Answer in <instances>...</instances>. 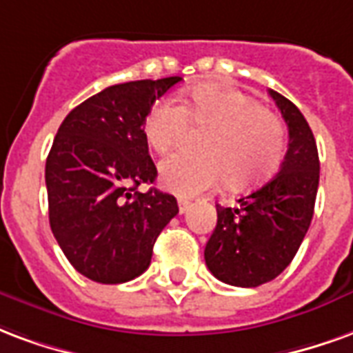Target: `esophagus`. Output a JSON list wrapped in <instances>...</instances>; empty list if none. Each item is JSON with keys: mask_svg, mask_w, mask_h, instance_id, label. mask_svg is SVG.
<instances>
[{"mask_svg": "<svg viewBox=\"0 0 353 353\" xmlns=\"http://www.w3.org/2000/svg\"><path fill=\"white\" fill-rule=\"evenodd\" d=\"M192 207V201L190 199H184V197H180L179 199V210H180V214H184L186 212L188 208Z\"/></svg>", "mask_w": 353, "mask_h": 353, "instance_id": "34e87169", "label": "esophagus"}]
</instances>
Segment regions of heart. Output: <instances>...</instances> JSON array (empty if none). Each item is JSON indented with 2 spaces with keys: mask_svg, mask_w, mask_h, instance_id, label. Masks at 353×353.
<instances>
[{
  "mask_svg": "<svg viewBox=\"0 0 353 353\" xmlns=\"http://www.w3.org/2000/svg\"><path fill=\"white\" fill-rule=\"evenodd\" d=\"M192 125H205L203 154L179 152L161 161V184L182 197L197 195L228 179L246 188L271 176L285 152V130L279 117L261 109L252 95L222 84H203L180 95V107L159 101L146 112L143 133L159 154L171 150Z\"/></svg>",
  "mask_w": 353,
  "mask_h": 353,
  "instance_id": "heart-1",
  "label": "heart"
}]
</instances>
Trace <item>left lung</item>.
Returning <instances> with one entry per match:
<instances>
[{"instance_id": "obj_1", "label": "left lung", "mask_w": 353, "mask_h": 353, "mask_svg": "<svg viewBox=\"0 0 353 353\" xmlns=\"http://www.w3.org/2000/svg\"><path fill=\"white\" fill-rule=\"evenodd\" d=\"M269 94L288 123V152L276 176L236 201L216 205L218 222L205 246L216 279L239 288L271 282L292 263L307 235L320 182L312 130L301 110L274 90Z\"/></svg>"}]
</instances>
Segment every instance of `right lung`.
<instances>
[{"instance_id": "right-lung-1", "label": "right lung", "mask_w": 353, "mask_h": 353, "mask_svg": "<svg viewBox=\"0 0 353 353\" xmlns=\"http://www.w3.org/2000/svg\"><path fill=\"white\" fill-rule=\"evenodd\" d=\"M180 77L114 84L61 122L45 167L48 220L69 263L99 284H122L148 269L152 248L179 214L171 194L150 188L158 171L143 122Z\"/></svg>"}]
</instances>
